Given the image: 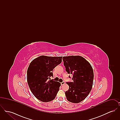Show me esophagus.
Instances as JSON below:
<instances>
[{"mask_svg":"<svg viewBox=\"0 0 120 120\" xmlns=\"http://www.w3.org/2000/svg\"><path fill=\"white\" fill-rule=\"evenodd\" d=\"M65 82H61V85H64L65 84Z\"/></svg>","mask_w":120,"mask_h":120,"instance_id":"1","label":"esophagus"}]
</instances>
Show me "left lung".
Wrapping results in <instances>:
<instances>
[{
  "label": "left lung",
  "instance_id": "8db88e82",
  "mask_svg": "<svg viewBox=\"0 0 120 120\" xmlns=\"http://www.w3.org/2000/svg\"><path fill=\"white\" fill-rule=\"evenodd\" d=\"M63 60L66 71L73 75V81L67 82L69 87L65 92L67 99L71 103H80L91 90L94 77L93 68L85 58L80 56L63 57Z\"/></svg>",
  "mask_w": 120,
  "mask_h": 120
}]
</instances>
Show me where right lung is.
Segmentation results:
<instances>
[{
	"mask_svg": "<svg viewBox=\"0 0 120 120\" xmlns=\"http://www.w3.org/2000/svg\"><path fill=\"white\" fill-rule=\"evenodd\" d=\"M63 57L40 56L30 64L27 80L32 94L43 102L53 100L59 91L61 83L50 79L53 69L62 63Z\"/></svg>",
	"mask_w": 120,
	"mask_h": 120,
	"instance_id": "right-lung-1",
	"label": "right lung"
}]
</instances>
